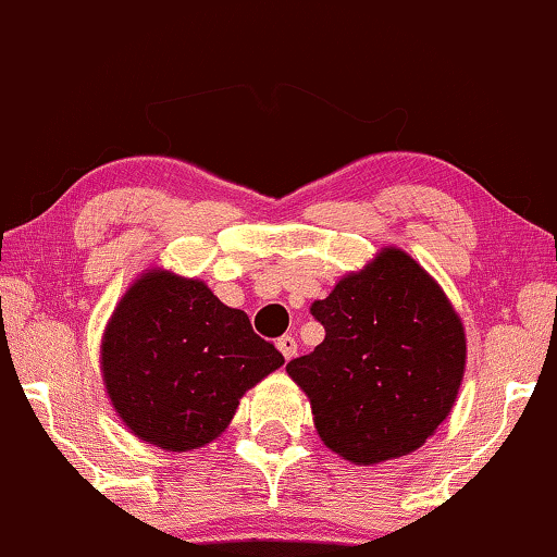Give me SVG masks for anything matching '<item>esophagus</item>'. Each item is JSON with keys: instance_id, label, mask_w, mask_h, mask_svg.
Here are the masks:
<instances>
[{"instance_id": "1", "label": "esophagus", "mask_w": 557, "mask_h": 557, "mask_svg": "<svg viewBox=\"0 0 557 557\" xmlns=\"http://www.w3.org/2000/svg\"><path fill=\"white\" fill-rule=\"evenodd\" d=\"M277 350L285 356V360H289L297 354V341L293 338V335H282V338L277 341Z\"/></svg>"}]
</instances>
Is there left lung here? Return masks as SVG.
<instances>
[{
	"label": "left lung",
	"mask_w": 557,
	"mask_h": 557,
	"mask_svg": "<svg viewBox=\"0 0 557 557\" xmlns=\"http://www.w3.org/2000/svg\"><path fill=\"white\" fill-rule=\"evenodd\" d=\"M325 341L287 363L310 398L327 449L350 465L406 457L436 434L457 401L467 335L442 285L398 247L312 302Z\"/></svg>",
	"instance_id": "1"
}]
</instances>
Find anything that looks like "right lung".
Masks as SVG:
<instances>
[{
  "instance_id": "obj_1",
  "label": "right lung",
  "mask_w": 557,
  "mask_h": 557,
  "mask_svg": "<svg viewBox=\"0 0 557 557\" xmlns=\"http://www.w3.org/2000/svg\"><path fill=\"white\" fill-rule=\"evenodd\" d=\"M285 363L209 285L163 268L131 282L100 341L115 413L140 442L191 451L226 432L239 398Z\"/></svg>"
}]
</instances>
